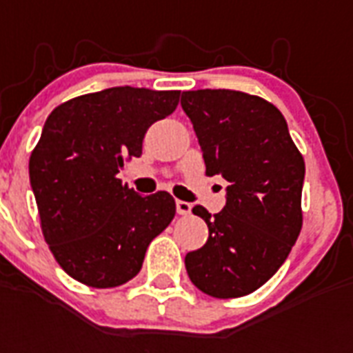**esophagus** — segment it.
Here are the masks:
<instances>
[{
  "instance_id": "1",
  "label": "esophagus",
  "mask_w": 353,
  "mask_h": 353,
  "mask_svg": "<svg viewBox=\"0 0 353 353\" xmlns=\"http://www.w3.org/2000/svg\"><path fill=\"white\" fill-rule=\"evenodd\" d=\"M176 210H177V214H190V210H192V205L188 203V201H181V199H177L176 201Z\"/></svg>"
}]
</instances>
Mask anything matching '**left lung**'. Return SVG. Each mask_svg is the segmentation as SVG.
Segmentation results:
<instances>
[{
  "instance_id": "8db88e82",
  "label": "left lung",
  "mask_w": 353,
  "mask_h": 353,
  "mask_svg": "<svg viewBox=\"0 0 353 353\" xmlns=\"http://www.w3.org/2000/svg\"><path fill=\"white\" fill-rule=\"evenodd\" d=\"M181 108L192 122L207 174L229 181L221 212L210 216L201 205L192 209L209 227V238L185 256V268L207 295H249L279 271L301 234L304 159L284 115L260 97L185 91Z\"/></svg>"
}]
</instances>
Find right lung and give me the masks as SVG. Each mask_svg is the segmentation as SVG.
<instances>
[{
	"label": "right lung",
	"instance_id": "1",
	"mask_svg": "<svg viewBox=\"0 0 353 353\" xmlns=\"http://www.w3.org/2000/svg\"><path fill=\"white\" fill-rule=\"evenodd\" d=\"M181 91L110 88L54 108L29 159L41 232L60 268L91 288L126 284L176 216L165 190L139 196L117 177Z\"/></svg>",
	"mask_w": 353,
	"mask_h": 353
}]
</instances>
